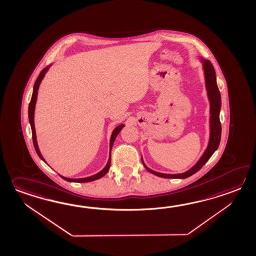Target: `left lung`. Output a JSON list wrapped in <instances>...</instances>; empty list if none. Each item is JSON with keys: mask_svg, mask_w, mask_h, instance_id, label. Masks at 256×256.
Masks as SVG:
<instances>
[{"mask_svg": "<svg viewBox=\"0 0 256 256\" xmlns=\"http://www.w3.org/2000/svg\"><path fill=\"white\" fill-rule=\"evenodd\" d=\"M201 58V62L203 63L206 89L208 97L210 100V140H208V147L204 150V154H202L198 162L194 165L191 169H189L182 174H162L159 172H155V170L150 169L148 166L144 164L143 159L142 158V164L144 165V167L154 176L162 177V178H178V179H184V178L191 176L204 166V164L210 160V158L220 146V138H222V124L220 121V108H222L220 92L218 88L216 72H215V70H214L212 63L208 60H204L203 58Z\"/></svg>", "mask_w": 256, "mask_h": 256, "instance_id": "left-lung-1", "label": "left lung"}]
</instances>
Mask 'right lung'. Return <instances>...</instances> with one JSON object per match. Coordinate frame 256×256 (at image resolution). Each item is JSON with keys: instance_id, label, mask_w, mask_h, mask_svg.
<instances>
[{"instance_id": "add662e5", "label": "right lung", "mask_w": 256, "mask_h": 256, "mask_svg": "<svg viewBox=\"0 0 256 256\" xmlns=\"http://www.w3.org/2000/svg\"><path fill=\"white\" fill-rule=\"evenodd\" d=\"M52 64L46 66L45 68H43L41 70L38 79L36 80L34 84V89H33V94H32V98H31V101L29 102L28 106V120L30 126H31V130H32V138H33V143H34V150L36 152L38 155L40 156V159L42 160H44L46 162L45 159L43 158V156L40 154V148H38V142H36V130H34V108H36V98H38V88H40V84H41V80L44 78L45 74H46V72L48 70V68H50ZM125 126L124 124H121V125L118 126L116 128H114L113 132H112V135L110 138V146H109V158H108V164L104 166V168L102 170H100L98 174H94V176H92L86 177V178H79V179H72V178H68V177H60L68 181V182H92L94 180L97 179H100L101 177L106 176L108 174L109 168H110V164H111V150H112V146L114 144V140L118 136V134L120 133L121 130Z\"/></svg>"}]
</instances>
